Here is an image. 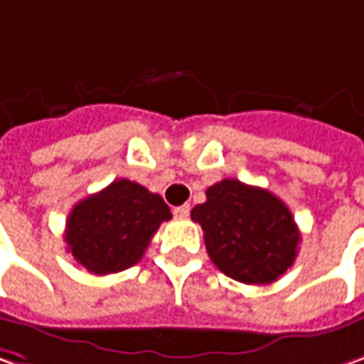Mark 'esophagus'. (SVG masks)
<instances>
[{
    "label": "esophagus",
    "instance_id": "esophagus-1",
    "mask_svg": "<svg viewBox=\"0 0 364 364\" xmlns=\"http://www.w3.org/2000/svg\"><path fill=\"white\" fill-rule=\"evenodd\" d=\"M173 213H175V218L185 220V218L189 215V205H179V208H175V210H173Z\"/></svg>",
    "mask_w": 364,
    "mask_h": 364
}]
</instances>
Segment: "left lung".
<instances>
[{
  "mask_svg": "<svg viewBox=\"0 0 364 364\" xmlns=\"http://www.w3.org/2000/svg\"><path fill=\"white\" fill-rule=\"evenodd\" d=\"M191 210L203 230L205 250L224 273L246 285H269L297 257L299 230L289 208L261 187L224 179Z\"/></svg>",
  "mask_w": 364,
  "mask_h": 364,
  "instance_id": "8db88e82",
  "label": "left lung"
}]
</instances>
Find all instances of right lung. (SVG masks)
I'll list each match as a JSON object with an SVG mask.
<instances>
[{"instance_id": "right-lung-1", "label": "right lung", "mask_w": 364, "mask_h": 364, "mask_svg": "<svg viewBox=\"0 0 364 364\" xmlns=\"http://www.w3.org/2000/svg\"><path fill=\"white\" fill-rule=\"evenodd\" d=\"M166 220L171 210L161 196L130 179H118L73 208L65 242L89 273H119L142 259L152 234Z\"/></svg>"}]
</instances>
